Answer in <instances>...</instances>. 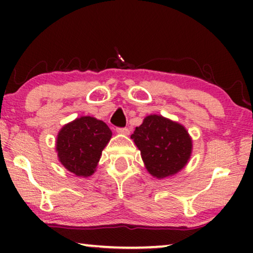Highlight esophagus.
Instances as JSON below:
<instances>
[{"instance_id": "1", "label": "esophagus", "mask_w": 253, "mask_h": 253, "mask_svg": "<svg viewBox=\"0 0 253 253\" xmlns=\"http://www.w3.org/2000/svg\"><path fill=\"white\" fill-rule=\"evenodd\" d=\"M116 132L117 133H121V134H129L130 133V130L127 129V127H117Z\"/></svg>"}]
</instances>
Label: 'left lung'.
Returning <instances> with one entry per match:
<instances>
[{
	"instance_id": "8db88e82",
	"label": "left lung",
	"mask_w": 253,
	"mask_h": 253,
	"mask_svg": "<svg viewBox=\"0 0 253 253\" xmlns=\"http://www.w3.org/2000/svg\"><path fill=\"white\" fill-rule=\"evenodd\" d=\"M152 176L165 178L182 170L192 152V140L182 124L161 115L146 116L131 134Z\"/></svg>"
}]
</instances>
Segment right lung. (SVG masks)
I'll use <instances>...</instances> for the list:
<instances>
[{
  "mask_svg": "<svg viewBox=\"0 0 253 253\" xmlns=\"http://www.w3.org/2000/svg\"><path fill=\"white\" fill-rule=\"evenodd\" d=\"M112 131L102 121L82 116L65 124L56 139L58 160L76 176L87 177L95 171Z\"/></svg>",
  "mask_w": 253,
  "mask_h": 253,
  "instance_id": "add662e5",
  "label": "right lung"
}]
</instances>
